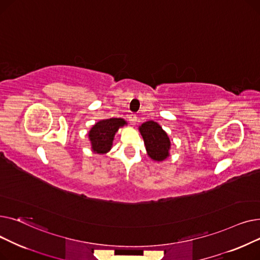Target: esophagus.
I'll return each mask as SVG.
<instances>
[{"label":"esophagus","instance_id":"esophagus-1","mask_svg":"<svg viewBox=\"0 0 260 260\" xmlns=\"http://www.w3.org/2000/svg\"><path fill=\"white\" fill-rule=\"evenodd\" d=\"M128 121L132 125H135L136 122H137V116H136L135 114H129L128 115Z\"/></svg>","mask_w":260,"mask_h":260}]
</instances>
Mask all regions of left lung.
Instances as JSON below:
<instances>
[{
	"mask_svg": "<svg viewBox=\"0 0 260 260\" xmlns=\"http://www.w3.org/2000/svg\"><path fill=\"white\" fill-rule=\"evenodd\" d=\"M148 156L156 161L165 160L169 156L171 142L167 133L158 123L147 121L139 127Z\"/></svg>",
	"mask_w": 260,
	"mask_h": 260,
	"instance_id": "1",
	"label": "left lung"
}]
</instances>
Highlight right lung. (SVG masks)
<instances>
[{"mask_svg": "<svg viewBox=\"0 0 260 260\" xmlns=\"http://www.w3.org/2000/svg\"><path fill=\"white\" fill-rule=\"evenodd\" d=\"M125 123L121 118H111L95 123L88 133L92 151L97 154L107 153L112 147L114 136L118 128Z\"/></svg>", "mask_w": 260, "mask_h": 260, "instance_id": "1", "label": "right lung"}]
</instances>
